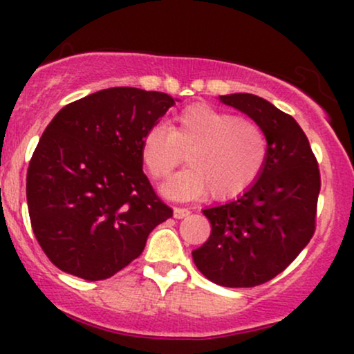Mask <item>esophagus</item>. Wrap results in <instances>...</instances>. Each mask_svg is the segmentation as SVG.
I'll list each match as a JSON object with an SVG mask.
<instances>
[{
  "label": "esophagus",
  "mask_w": 354,
  "mask_h": 354,
  "mask_svg": "<svg viewBox=\"0 0 354 354\" xmlns=\"http://www.w3.org/2000/svg\"><path fill=\"white\" fill-rule=\"evenodd\" d=\"M173 216L176 218V219H183V218L189 216V209H186V208H174L173 209Z\"/></svg>",
  "instance_id": "obj_1"
}]
</instances>
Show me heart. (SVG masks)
<instances>
[{
    "instance_id": "b5f03b06",
    "label": "heart",
    "mask_w": 354,
    "mask_h": 354,
    "mask_svg": "<svg viewBox=\"0 0 354 354\" xmlns=\"http://www.w3.org/2000/svg\"><path fill=\"white\" fill-rule=\"evenodd\" d=\"M270 143L254 121L194 104L174 118L171 128L153 124L141 138V160L154 180H166L185 160L189 166L163 186L174 200H231L253 185L266 163Z\"/></svg>"
}]
</instances>
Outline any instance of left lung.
<instances>
[{"mask_svg":"<svg viewBox=\"0 0 354 354\" xmlns=\"http://www.w3.org/2000/svg\"><path fill=\"white\" fill-rule=\"evenodd\" d=\"M265 129L266 163L245 193L203 209L211 234L193 251L209 281L251 288L273 279L304 250L315 233L319 169L310 141L293 116L250 93L219 96Z\"/></svg>","mask_w":354,"mask_h":354,"instance_id":"1","label":"left lung"}]
</instances>
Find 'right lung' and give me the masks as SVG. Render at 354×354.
I'll return each mask as SVG.
<instances>
[{"instance_id":"1","label":"right lung","mask_w":354,"mask_h":354,"mask_svg":"<svg viewBox=\"0 0 354 354\" xmlns=\"http://www.w3.org/2000/svg\"><path fill=\"white\" fill-rule=\"evenodd\" d=\"M176 101L108 88L66 104L46 126L28 168L26 200L35 236L61 271L111 278L173 216L143 173L141 138Z\"/></svg>"}]
</instances>
